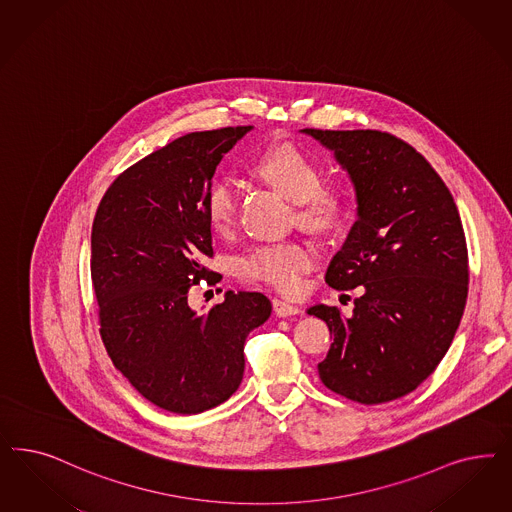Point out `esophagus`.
<instances>
[{"label": "esophagus", "instance_id": "34e87169", "mask_svg": "<svg viewBox=\"0 0 512 512\" xmlns=\"http://www.w3.org/2000/svg\"><path fill=\"white\" fill-rule=\"evenodd\" d=\"M273 313L277 314L279 318H286V316H294V314L301 313V309L288 303V301H282V299H273Z\"/></svg>", "mask_w": 512, "mask_h": 512}]
</instances>
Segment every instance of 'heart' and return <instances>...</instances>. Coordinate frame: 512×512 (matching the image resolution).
Wrapping results in <instances>:
<instances>
[{"instance_id": "1", "label": "heart", "mask_w": 512, "mask_h": 512, "mask_svg": "<svg viewBox=\"0 0 512 512\" xmlns=\"http://www.w3.org/2000/svg\"><path fill=\"white\" fill-rule=\"evenodd\" d=\"M252 173L294 201L296 220L313 231H331L343 220L347 198L339 188L322 186L324 169L307 150L281 143L252 162ZM209 226L226 235L237 224L239 192L230 179H216L203 196ZM316 264V250L307 243H265L247 250L237 260V273L247 281L264 282L282 294H296L303 275Z\"/></svg>"}]
</instances>
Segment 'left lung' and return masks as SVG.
<instances>
[{"instance_id":"obj_1","label":"left lung","mask_w":512,"mask_h":512,"mask_svg":"<svg viewBox=\"0 0 512 512\" xmlns=\"http://www.w3.org/2000/svg\"><path fill=\"white\" fill-rule=\"evenodd\" d=\"M335 152L354 182L358 220L326 282L362 286L354 313L314 305L333 335L318 363L326 388L363 405L416 390L445 358L462 320L469 258L443 179L409 143L379 130H303Z\"/></svg>"}]
</instances>
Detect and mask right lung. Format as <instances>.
<instances>
[{
	"mask_svg": "<svg viewBox=\"0 0 512 512\" xmlns=\"http://www.w3.org/2000/svg\"><path fill=\"white\" fill-rule=\"evenodd\" d=\"M252 126L192 132L116 177L92 224L90 273L101 341L116 369L156 407L198 414L224 403L245 371L248 331L271 314L260 292H228L203 316L190 286L222 279L203 196L222 156Z\"/></svg>",
	"mask_w": 512,
	"mask_h": 512,
	"instance_id": "obj_1",
	"label": "right lung"
}]
</instances>
